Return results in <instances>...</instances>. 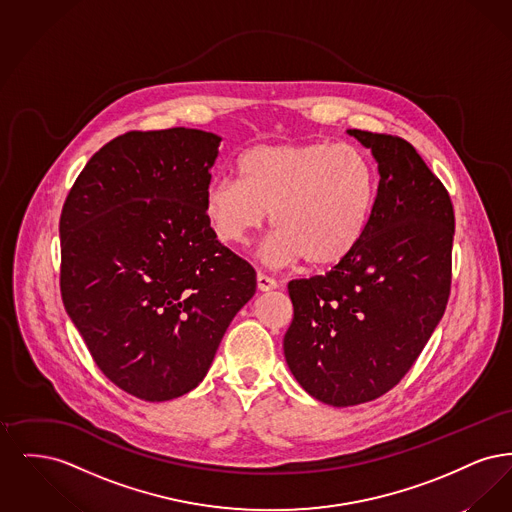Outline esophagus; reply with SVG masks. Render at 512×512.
<instances>
[{
	"label": "esophagus",
	"mask_w": 512,
	"mask_h": 512,
	"mask_svg": "<svg viewBox=\"0 0 512 512\" xmlns=\"http://www.w3.org/2000/svg\"><path fill=\"white\" fill-rule=\"evenodd\" d=\"M257 286H259L261 292H270V290H276V288H278V282H276L274 278L267 276V274L259 272V274H257Z\"/></svg>",
	"instance_id": "1"
}]
</instances>
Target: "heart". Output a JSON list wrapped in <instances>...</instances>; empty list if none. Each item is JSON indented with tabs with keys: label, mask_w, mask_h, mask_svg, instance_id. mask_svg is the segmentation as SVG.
<instances>
[{
	"label": "heart",
	"mask_w": 512,
	"mask_h": 512,
	"mask_svg": "<svg viewBox=\"0 0 512 512\" xmlns=\"http://www.w3.org/2000/svg\"><path fill=\"white\" fill-rule=\"evenodd\" d=\"M242 182L215 176L203 211L222 244L240 245L272 213L278 232L270 259L309 268L345 263L365 240L378 194V172L363 149L330 142H284L247 149Z\"/></svg>",
	"instance_id": "1"
}]
</instances>
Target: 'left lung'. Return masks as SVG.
Returning a JSON list of instances; mask_svg holds the SVG:
<instances>
[{
  "instance_id": "1",
  "label": "left lung",
  "mask_w": 512,
  "mask_h": 512,
  "mask_svg": "<svg viewBox=\"0 0 512 512\" xmlns=\"http://www.w3.org/2000/svg\"><path fill=\"white\" fill-rule=\"evenodd\" d=\"M349 134L378 161L374 213L345 263L288 284L284 336L295 380L334 407L374 401L411 370L449 301L455 236L449 192L407 140Z\"/></svg>"
}]
</instances>
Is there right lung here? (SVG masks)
Instances as JSON below:
<instances>
[{
  "instance_id": "add662e5",
  "label": "right lung",
  "mask_w": 512,
  "mask_h": 512,
  "mask_svg": "<svg viewBox=\"0 0 512 512\" xmlns=\"http://www.w3.org/2000/svg\"><path fill=\"white\" fill-rule=\"evenodd\" d=\"M219 146L195 128L130 130L92 155L61 211L63 305L99 370L151 403L194 390L257 288L203 211Z\"/></svg>"
}]
</instances>
